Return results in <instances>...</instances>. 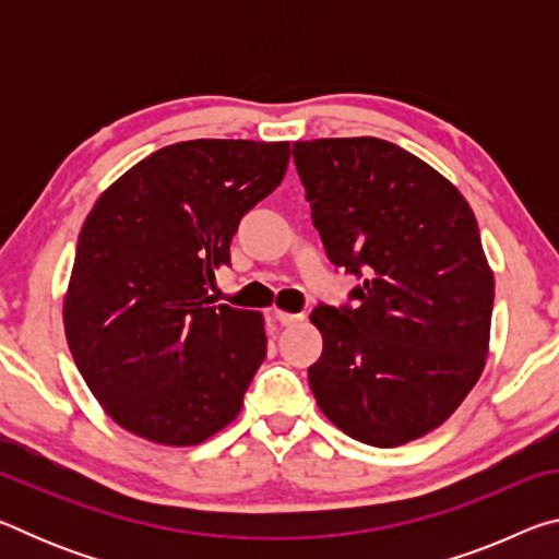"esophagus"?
Masks as SVG:
<instances>
[{
  "mask_svg": "<svg viewBox=\"0 0 559 559\" xmlns=\"http://www.w3.org/2000/svg\"><path fill=\"white\" fill-rule=\"evenodd\" d=\"M273 316H276V320H278L281 325H296V323H300V320H302L300 313H286V310H276V313H273Z\"/></svg>",
  "mask_w": 559,
  "mask_h": 559,
  "instance_id": "esophagus-1",
  "label": "esophagus"
}]
</instances>
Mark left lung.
<instances>
[{"label":"left lung","instance_id":"left-lung-1","mask_svg":"<svg viewBox=\"0 0 559 559\" xmlns=\"http://www.w3.org/2000/svg\"><path fill=\"white\" fill-rule=\"evenodd\" d=\"M310 216L355 306H318L320 412L380 449L441 427L484 372L493 313L476 216L447 177L380 138L293 143Z\"/></svg>","mask_w":559,"mask_h":559}]
</instances>
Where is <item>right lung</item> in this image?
Masks as SVG:
<instances>
[{
    "label": "right lung",
    "mask_w": 559,
    "mask_h": 559,
    "mask_svg": "<svg viewBox=\"0 0 559 559\" xmlns=\"http://www.w3.org/2000/svg\"><path fill=\"white\" fill-rule=\"evenodd\" d=\"M288 157V143L167 145L112 182L83 222L66 340L93 396L135 437L194 447L241 412L266 357L263 318L214 306L206 286Z\"/></svg>",
    "instance_id": "add662e5"
}]
</instances>
